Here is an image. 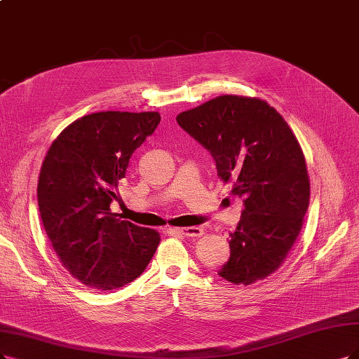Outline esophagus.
<instances>
[{"instance_id": "34e87169", "label": "esophagus", "mask_w": 359, "mask_h": 359, "mask_svg": "<svg viewBox=\"0 0 359 359\" xmlns=\"http://www.w3.org/2000/svg\"><path fill=\"white\" fill-rule=\"evenodd\" d=\"M177 233L183 235V236H188V238H195V236H201L203 235V229L198 228V226H191V228H182V229H175Z\"/></svg>"}]
</instances>
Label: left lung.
<instances>
[{"label":"left lung","mask_w":359,"mask_h":359,"mask_svg":"<svg viewBox=\"0 0 359 359\" xmlns=\"http://www.w3.org/2000/svg\"><path fill=\"white\" fill-rule=\"evenodd\" d=\"M177 124L213 156L217 176L232 182L244 210L229 235L231 256L217 272L236 285L273 273L287 257L309 205L300 144L264 100L220 96L182 112Z\"/></svg>","instance_id":"left-lung-1"}]
</instances>
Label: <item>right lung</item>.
<instances>
[{"instance_id":"add662e5","label":"right lung","mask_w":359,"mask_h":359,"mask_svg":"<svg viewBox=\"0 0 359 359\" xmlns=\"http://www.w3.org/2000/svg\"><path fill=\"white\" fill-rule=\"evenodd\" d=\"M158 112H96L51 143L38 179V210L65 269L90 288L123 287L148 266L159 233L111 213L128 161L158 127Z\"/></svg>"}]
</instances>
